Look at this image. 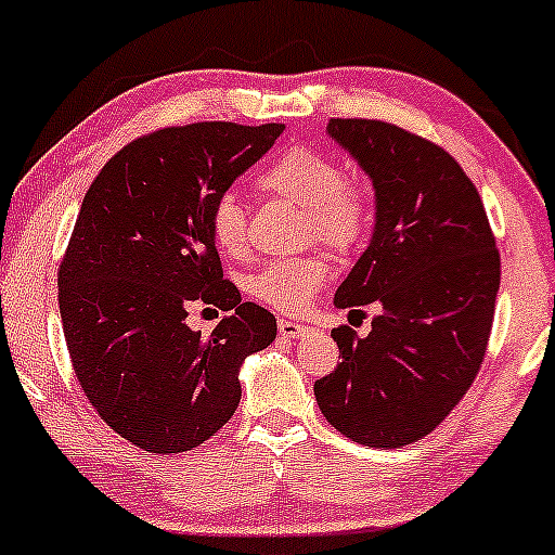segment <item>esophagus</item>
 I'll return each mask as SVG.
<instances>
[{
	"instance_id": "esophagus-1",
	"label": "esophagus",
	"mask_w": 555,
	"mask_h": 555,
	"mask_svg": "<svg viewBox=\"0 0 555 555\" xmlns=\"http://www.w3.org/2000/svg\"><path fill=\"white\" fill-rule=\"evenodd\" d=\"M308 334V326H302V323H295V321H286V318H279V336L282 339H299V336Z\"/></svg>"
}]
</instances>
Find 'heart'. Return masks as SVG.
<instances>
[{
    "label": "heart",
    "instance_id": "heart-1",
    "mask_svg": "<svg viewBox=\"0 0 555 555\" xmlns=\"http://www.w3.org/2000/svg\"><path fill=\"white\" fill-rule=\"evenodd\" d=\"M263 193L284 197L308 214V237L334 253L358 250L373 227V193L362 180L344 175L341 164L313 149L292 145L258 177ZM208 234L229 258L245 256L247 219L240 197L221 193L208 211ZM321 253L271 260L247 279V292L279 313H302L328 282Z\"/></svg>",
    "mask_w": 555,
    "mask_h": 555
}]
</instances>
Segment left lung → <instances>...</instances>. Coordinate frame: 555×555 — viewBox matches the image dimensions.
<instances>
[{"label":"left lung","mask_w":555,"mask_h":555,"mask_svg":"<svg viewBox=\"0 0 555 555\" xmlns=\"http://www.w3.org/2000/svg\"><path fill=\"white\" fill-rule=\"evenodd\" d=\"M375 188V232L336 308L378 305L371 334L331 331L341 362L315 380L323 417L354 443L425 438L473 386L493 326L501 256L480 193L441 145L380 119H331Z\"/></svg>","instance_id":"8db88e82"}]
</instances>
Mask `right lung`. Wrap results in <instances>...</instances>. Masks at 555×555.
Listing matches in <instances>:
<instances>
[{
    "mask_svg": "<svg viewBox=\"0 0 555 555\" xmlns=\"http://www.w3.org/2000/svg\"><path fill=\"white\" fill-rule=\"evenodd\" d=\"M284 125L193 122L140 135L88 188L56 273L82 393L114 433L151 454L214 436L240 404V365L276 339V318L224 279L208 211ZM193 301L233 313L203 337Z\"/></svg>",
    "mask_w": 555,
    "mask_h": 555,
    "instance_id": "add662e5",
    "label": "right lung"
}]
</instances>
